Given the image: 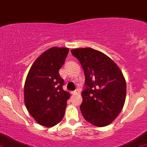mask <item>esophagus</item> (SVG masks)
I'll return each instance as SVG.
<instances>
[{"label":"esophagus","instance_id":"34e87169","mask_svg":"<svg viewBox=\"0 0 147 147\" xmlns=\"http://www.w3.org/2000/svg\"><path fill=\"white\" fill-rule=\"evenodd\" d=\"M80 92H81V91H80V90H78V89H76V90H74V91L72 92V94H74V95H76V94H79Z\"/></svg>","mask_w":147,"mask_h":147}]
</instances>
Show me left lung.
Masks as SVG:
<instances>
[{"label": "left lung", "instance_id": "8db88e82", "mask_svg": "<svg viewBox=\"0 0 147 147\" xmlns=\"http://www.w3.org/2000/svg\"><path fill=\"white\" fill-rule=\"evenodd\" d=\"M81 63L86 87L81 93V113L96 127H105L122 111L127 93L126 81L119 66L106 54L92 48L71 50Z\"/></svg>", "mask_w": 147, "mask_h": 147}]
</instances>
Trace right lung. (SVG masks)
Segmentation results:
<instances>
[{"label": "right lung", "instance_id": "obj_1", "mask_svg": "<svg viewBox=\"0 0 147 147\" xmlns=\"http://www.w3.org/2000/svg\"><path fill=\"white\" fill-rule=\"evenodd\" d=\"M69 51L57 47L45 51L32 65L25 80V106L34 120L47 127L62 120L70 98V93L63 90V79L59 73Z\"/></svg>", "mask_w": 147, "mask_h": 147}]
</instances>
